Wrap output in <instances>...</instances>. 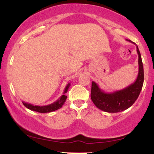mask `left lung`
Wrapping results in <instances>:
<instances>
[{
  "mask_svg": "<svg viewBox=\"0 0 154 154\" xmlns=\"http://www.w3.org/2000/svg\"><path fill=\"white\" fill-rule=\"evenodd\" d=\"M128 41L132 43L130 40ZM137 48L138 54V75L135 82L124 89L112 93H106L101 90L98 85L92 82L91 97L95 106L100 110L109 113H117L126 110L135 102L142 90L144 80L143 66L141 59L140 53Z\"/></svg>",
  "mask_w": 154,
  "mask_h": 154,
  "instance_id": "obj_1",
  "label": "left lung"
}]
</instances>
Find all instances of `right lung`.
Masks as SVG:
<instances>
[{
  "label": "right lung",
  "mask_w": 154,
  "mask_h": 154,
  "mask_svg": "<svg viewBox=\"0 0 154 154\" xmlns=\"http://www.w3.org/2000/svg\"><path fill=\"white\" fill-rule=\"evenodd\" d=\"M69 87H70V83H68V84L66 85V88H65L63 95L60 97L59 99H58L56 101H55L54 103L49 104V105L41 106H34L32 105V104L26 103V102H24V101H23L22 103L24 104V106L27 108L28 109H30L31 111H37V112H39V113L52 112V111L58 110V109H59L60 108L62 107V106L63 105V103H65V101H66V98H67V96L65 95V93H67V91H68L69 90Z\"/></svg>",
  "instance_id": "1"
}]
</instances>
